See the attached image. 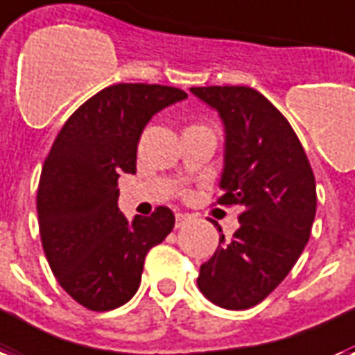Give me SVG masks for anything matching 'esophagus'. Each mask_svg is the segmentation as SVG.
<instances>
[{
    "label": "esophagus",
    "instance_id": "1",
    "mask_svg": "<svg viewBox=\"0 0 355 355\" xmlns=\"http://www.w3.org/2000/svg\"><path fill=\"white\" fill-rule=\"evenodd\" d=\"M189 220V216H186V214H177V229H180L182 225H186Z\"/></svg>",
    "mask_w": 355,
    "mask_h": 355
}]
</instances>
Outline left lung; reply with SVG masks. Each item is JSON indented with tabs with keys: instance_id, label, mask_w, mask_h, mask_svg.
<instances>
[{
	"instance_id": "8db88e82",
	"label": "left lung",
	"mask_w": 355,
	"mask_h": 355,
	"mask_svg": "<svg viewBox=\"0 0 355 355\" xmlns=\"http://www.w3.org/2000/svg\"><path fill=\"white\" fill-rule=\"evenodd\" d=\"M189 91L220 113L225 126L218 202L242 207L240 227L231 240L220 234L197 285L223 309H250L285 279L309 242L315 175L291 123L259 91L243 85Z\"/></svg>"
}]
</instances>
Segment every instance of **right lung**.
<instances>
[{"instance_id": "obj_1", "label": "right lung", "mask_w": 355, "mask_h": 355, "mask_svg": "<svg viewBox=\"0 0 355 355\" xmlns=\"http://www.w3.org/2000/svg\"><path fill=\"white\" fill-rule=\"evenodd\" d=\"M184 98L182 89L167 85H110L70 115L46 156L37 193L40 240L59 285L87 309L126 304L148 250L175 227L167 207L126 220L117 180L135 173L137 143L153 115Z\"/></svg>"}]
</instances>
